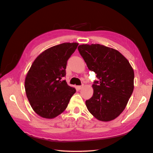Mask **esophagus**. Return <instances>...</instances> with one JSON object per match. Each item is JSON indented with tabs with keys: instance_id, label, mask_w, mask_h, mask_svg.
<instances>
[{
	"instance_id": "esophagus-1",
	"label": "esophagus",
	"mask_w": 153,
	"mask_h": 153,
	"mask_svg": "<svg viewBox=\"0 0 153 153\" xmlns=\"http://www.w3.org/2000/svg\"><path fill=\"white\" fill-rule=\"evenodd\" d=\"M83 86H84V85H79V86H77V89H82V87H83Z\"/></svg>"
}]
</instances>
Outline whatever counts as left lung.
I'll return each instance as SVG.
<instances>
[{
  "label": "left lung",
  "instance_id": "left-lung-1",
  "mask_svg": "<svg viewBox=\"0 0 153 153\" xmlns=\"http://www.w3.org/2000/svg\"><path fill=\"white\" fill-rule=\"evenodd\" d=\"M78 50L99 79L92 85V97L85 102L88 110L100 121L114 120L124 111L132 94V67L121 53L105 45L82 44Z\"/></svg>",
  "mask_w": 153,
  "mask_h": 153
}]
</instances>
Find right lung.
<instances>
[{
  "mask_svg": "<svg viewBox=\"0 0 153 153\" xmlns=\"http://www.w3.org/2000/svg\"><path fill=\"white\" fill-rule=\"evenodd\" d=\"M78 43H63L48 48L37 56L25 80L29 103L36 113L52 119L62 113L76 89L66 80L67 61L76 50Z\"/></svg>",
  "mask_w": 153,
  "mask_h": 153,
  "instance_id": "1",
  "label": "right lung"
}]
</instances>
